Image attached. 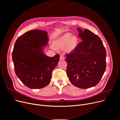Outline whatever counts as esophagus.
Segmentation results:
<instances>
[{
    "label": "esophagus",
    "mask_w": 120,
    "mask_h": 120,
    "mask_svg": "<svg viewBox=\"0 0 120 120\" xmlns=\"http://www.w3.org/2000/svg\"><path fill=\"white\" fill-rule=\"evenodd\" d=\"M60 60H65V57L63 55H61L60 56Z\"/></svg>",
    "instance_id": "obj_1"
}]
</instances>
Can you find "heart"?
<instances>
[{"instance_id": "obj_1", "label": "heart", "mask_w": 120, "mask_h": 120, "mask_svg": "<svg viewBox=\"0 0 120 120\" xmlns=\"http://www.w3.org/2000/svg\"><path fill=\"white\" fill-rule=\"evenodd\" d=\"M78 39L76 36L72 35L70 33H67L57 39L53 43L56 49H63L64 48L67 52H71L76 49L78 45Z\"/></svg>"}]
</instances>
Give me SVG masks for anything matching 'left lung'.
<instances>
[{
	"label": "left lung",
	"instance_id": "1",
	"mask_svg": "<svg viewBox=\"0 0 120 120\" xmlns=\"http://www.w3.org/2000/svg\"><path fill=\"white\" fill-rule=\"evenodd\" d=\"M82 39L73 52L66 54L67 73L71 83L80 89L97 85L106 68V50L100 38L87 29L77 28Z\"/></svg>",
	"mask_w": 120,
	"mask_h": 120
}]
</instances>
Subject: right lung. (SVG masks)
Wrapping results in <instances>:
<instances>
[{
	"label": "right lung",
	"mask_w": 120,
	"mask_h": 120,
	"mask_svg": "<svg viewBox=\"0 0 120 120\" xmlns=\"http://www.w3.org/2000/svg\"><path fill=\"white\" fill-rule=\"evenodd\" d=\"M48 40L47 31L37 29L25 33L15 44L12 59L15 74L30 89H39L48 85L59 62V54L50 57L43 52Z\"/></svg>",
	"instance_id": "obj_1"
}]
</instances>
